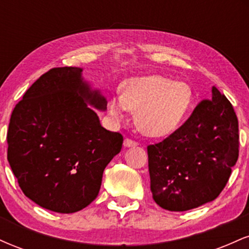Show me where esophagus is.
I'll return each mask as SVG.
<instances>
[{
    "instance_id": "obj_1",
    "label": "esophagus",
    "mask_w": 249,
    "mask_h": 249,
    "mask_svg": "<svg viewBox=\"0 0 249 249\" xmlns=\"http://www.w3.org/2000/svg\"><path fill=\"white\" fill-rule=\"evenodd\" d=\"M137 145H138V142H134V141H132V139H128V138H126V139H125V141H124V146H125V147L137 146Z\"/></svg>"
}]
</instances>
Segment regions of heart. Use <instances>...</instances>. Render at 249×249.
I'll return each instance as SVG.
<instances>
[{
	"mask_svg": "<svg viewBox=\"0 0 249 249\" xmlns=\"http://www.w3.org/2000/svg\"><path fill=\"white\" fill-rule=\"evenodd\" d=\"M193 93L186 83L152 75L128 79L123 93L107 101V112L115 122H124L128 111L136 112L137 126L151 137L173 132L192 104Z\"/></svg>",
	"mask_w": 249,
	"mask_h": 249,
	"instance_id": "obj_1",
	"label": "heart"
}]
</instances>
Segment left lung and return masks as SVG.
I'll return each instance as SVG.
<instances>
[{"instance_id":"left-lung-1","label":"left lung","mask_w":249,"mask_h":249,"mask_svg":"<svg viewBox=\"0 0 249 249\" xmlns=\"http://www.w3.org/2000/svg\"><path fill=\"white\" fill-rule=\"evenodd\" d=\"M151 192L159 206L184 212L212 201L224 190L239 157V123L215 87L184 124L147 146Z\"/></svg>"}]
</instances>
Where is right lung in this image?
Segmentation results:
<instances>
[{
    "instance_id": "right-lung-1",
    "label": "right lung",
    "mask_w": 249,
    "mask_h": 249,
    "mask_svg": "<svg viewBox=\"0 0 249 249\" xmlns=\"http://www.w3.org/2000/svg\"><path fill=\"white\" fill-rule=\"evenodd\" d=\"M81 68H53L25 91L7 133L8 161L25 196L57 213H75L101 190L103 172L123 136L101 125L93 108L107 99Z\"/></svg>"
}]
</instances>
